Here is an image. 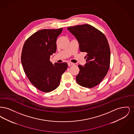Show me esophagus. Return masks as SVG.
I'll list each match as a JSON object with an SVG mask.
<instances>
[{
  "mask_svg": "<svg viewBox=\"0 0 134 134\" xmlns=\"http://www.w3.org/2000/svg\"><path fill=\"white\" fill-rule=\"evenodd\" d=\"M74 64V63H72V62H68V66H72V65H73Z\"/></svg>",
  "mask_w": 134,
  "mask_h": 134,
  "instance_id": "obj_1",
  "label": "esophagus"
}]
</instances>
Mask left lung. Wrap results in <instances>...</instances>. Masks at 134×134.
Returning a JSON list of instances; mask_svg holds the SVG:
<instances>
[{
    "label": "left lung",
    "mask_w": 134,
    "mask_h": 134,
    "mask_svg": "<svg viewBox=\"0 0 134 134\" xmlns=\"http://www.w3.org/2000/svg\"><path fill=\"white\" fill-rule=\"evenodd\" d=\"M67 29L78 40L80 51L87 53L86 63L84 66L78 65L77 82L84 87H94L100 83L109 68L110 51L108 40L102 32L88 24Z\"/></svg>",
    "instance_id": "left-lung-1"
}]
</instances>
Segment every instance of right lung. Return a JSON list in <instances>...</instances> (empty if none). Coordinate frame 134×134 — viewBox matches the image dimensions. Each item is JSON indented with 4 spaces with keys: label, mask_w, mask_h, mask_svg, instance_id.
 I'll return each instance as SVG.
<instances>
[{
    "label": "right lung",
    "mask_w": 134,
    "mask_h": 134,
    "mask_svg": "<svg viewBox=\"0 0 134 134\" xmlns=\"http://www.w3.org/2000/svg\"><path fill=\"white\" fill-rule=\"evenodd\" d=\"M63 29H44L27 38L23 46L21 61L24 72L32 84L39 90L50 92L59 86L67 63L50 62L57 49L56 40Z\"/></svg>",
    "instance_id": "obj_1"
}]
</instances>
